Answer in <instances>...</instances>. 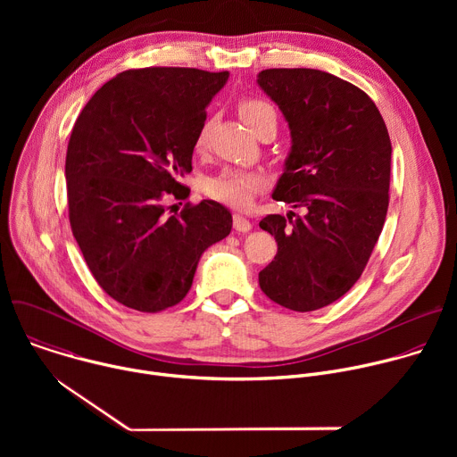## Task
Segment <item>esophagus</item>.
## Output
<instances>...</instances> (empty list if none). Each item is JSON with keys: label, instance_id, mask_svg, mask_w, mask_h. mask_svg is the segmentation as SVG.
Segmentation results:
<instances>
[{"label": "esophagus", "instance_id": "obj_1", "mask_svg": "<svg viewBox=\"0 0 457 457\" xmlns=\"http://www.w3.org/2000/svg\"><path fill=\"white\" fill-rule=\"evenodd\" d=\"M233 228L238 231V233H247L251 229V222L240 215V213H235L233 215Z\"/></svg>", "mask_w": 457, "mask_h": 457}]
</instances>
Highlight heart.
I'll list each match as a JSON object with an SVG mask.
<instances>
[{
    "mask_svg": "<svg viewBox=\"0 0 457 457\" xmlns=\"http://www.w3.org/2000/svg\"><path fill=\"white\" fill-rule=\"evenodd\" d=\"M240 117L244 122L258 132L260 126L266 122H273L277 126V112L275 108L262 101V99H244L238 106ZM208 139V124H203L197 134V148H203ZM266 184V179L262 173L256 171H245L237 168H226L219 175L206 180L204 189L212 199L233 206V208H245L258 189H262Z\"/></svg>",
    "mask_w": 457,
    "mask_h": 457,
    "instance_id": "heart-1",
    "label": "heart"
}]
</instances>
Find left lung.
Listing matches in <instances>:
<instances>
[{
	"label": "left lung",
	"instance_id": "left-lung-1",
	"mask_svg": "<svg viewBox=\"0 0 457 457\" xmlns=\"http://www.w3.org/2000/svg\"><path fill=\"white\" fill-rule=\"evenodd\" d=\"M258 85L293 139L273 199L303 210L260 220L278 251L258 284L286 309L316 311L342 298L369 262L386 217L393 146L374 101L349 81L314 69H270Z\"/></svg>",
	"mask_w": 457,
	"mask_h": 457
}]
</instances>
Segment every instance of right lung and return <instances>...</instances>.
Here are the masks:
<instances>
[{
  "instance_id": "1",
  "label": "right lung",
  "mask_w": 457,
  "mask_h": 457,
  "mask_svg": "<svg viewBox=\"0 0 457 457\" xmlns=\"http://www.w3.org/2000/svg\"><path fill=\"white\" fill-rule=\"evenodd\" d=\"M229 72L129 69L104 83L79 113L67 150L69 219L101 289L141 312L177 305L201 254L231 231L215 201L186 203L206 106ZM182 204V203H180Z\"/></svg>"
}]
</instances>
